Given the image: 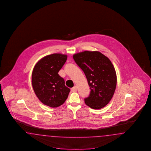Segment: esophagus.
Masks as SVG:
<instances>
[{
  "mask_svg": "<svg viewBox=\"0 0 151 151\" xmlns=\"http://www.w3.org/2000/svg\"><path fill=\"white\" fill-rule=\"evenodd\" d=\"M76 91H77V87H76V86H74L73 88L71 89V91H73V92Z\"/></svg>",
  "mask_w": 151,
  "mask_h": 151,
  "instance_id": "esophagus-1",
  "label": "esophagus"
}]
</instances>
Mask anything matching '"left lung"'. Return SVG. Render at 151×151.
<instances>
[{"instance_id":"8db88e82","label":"left lung","mask_w":151,"mask_h":151,"mask_svg":"<svg viewBox=\"0 0 151 151\" xmlns=\"http://www.w3.org/2000/svg\"><path fill=\"white\" fill-rule=\"evenodd\" d=\"M73 60L84 71L91 93L85 104L95 109L105 107L115 93L117 76L109 58L98 51H88L73 54Z\"/></svg>"}]
</instances>
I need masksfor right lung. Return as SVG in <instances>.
Here are the masks:
<instances>
[{"mask_svg": "<svg viewBox=\"0 0 151 151\" xmlns=\"http://www.w3.org/2000/svg\"><path fill=\"white\" fill-rule=\"evenodd\" d=\"M67 58L66 54L48 55L36 63L32 71V85L36 96L44 104L52 108L63 104L70 91L58 73Z\"/></svg>", "mask_w": 151, "mask_h": 151, "instance_id": "add662e5", "label": "right lung"}]
</instances>
